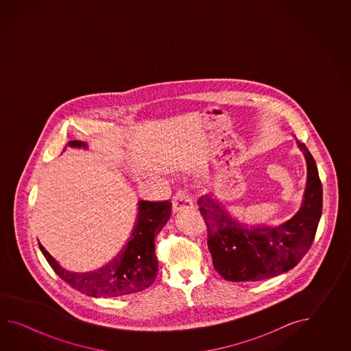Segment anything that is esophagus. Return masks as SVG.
Listing matches in <instances>:
<instances>
[{
  "label": "esophagus",
  "mask_w": 351,
  "mask_h": 351,
  "mask_svg": "<svg viewBox=\"0 0 351 351\" xmlns=\"http://www.w3.org/2000/svg\"><path fill=\"white\" fill-rule=\"evenodd\" d=\"M172 203L174 212H183V210L193 208V202L189 198L188 193H186V191L177 192L173 197Z\"/></svg>",
  "instance_id": "34e87169"
}]
</instances>
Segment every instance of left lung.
<instances>
[{
	"label": "left lung",
	"mask_w": 351,
	"mask_h": 351,
	"mask_svg": "<svg viewBox=\"0 0 351 351\" xmlns=\"http://www.w3.org/2000/svg\"><path fill=\"white\" fill-rule=\"evenodd\" d=\"M298 142L307 165L301 208L277 226L247 224L224 208L212 194L198 199L208 231V250L217 272L227 281H261L293 269L313 245L322 212L317 167L304 143Z\"/></svg>",
	"instance_id": "1"
}]
</instances>
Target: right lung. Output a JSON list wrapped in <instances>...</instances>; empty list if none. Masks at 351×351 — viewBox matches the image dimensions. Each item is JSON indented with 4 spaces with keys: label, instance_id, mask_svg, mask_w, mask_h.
Returning <instances> with one entry per match:
<instances>
[{
    "label": "right lung",
    "instance_id": "right-lung-1",
    "mask_svg": "<svg viewBox=\"0 0 351 351\" xmlns=\"http://www.w3.org/2000/svg\"><path fill=\"white\" fill-rule=\"evenodd\" d=\"M88 148V144L71 141L64 148ZM172 203L138 202V215L134 230L112 261L89 272H71L60 266L59 262L38 242V247L55 274L73 289L91 298H118L148 289L154 282L158 272V260L154 239L168 222Z\"/></svg>",
    "mask_w": 351,
    "mask_h": 351
}]
</instances>
